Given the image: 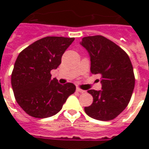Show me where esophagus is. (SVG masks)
<instances>
[{
	"mask_svg": "<svg viewBox=\"0 0 149 149\" xmlns=\"http://www.w3.org/2000/svg\"><path fill=\"white\" fill-rule=\"evenodd\" d=\"M77 91L78 93H85V91L82 90L80 88H77Z\"/></svg>",
	"mask_w": 149,
	"mask_h": 149,
	"instance_id": "1",
	"label": "esophagus"
}]
</instances>
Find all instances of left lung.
Wrapping results in <instances>:
<instances>
[{
    "mask_svg": "<svg viewBox=\"0 0 149 149\" xmlns=\"http://www.w3.org/2000/svg\"><path fill=\"white\" fill-rule=\"evenodd\" d=\"M81 45L90 56L91 72L101 76L102 84V90L88 91L93 102L84 111L96 120H113L128 106L134 89L135 76L129 56L100 35L84 37Z\"/></svg>",
    "mask_w": 149,
    "mask_h": 149,
    "instance_id": "1",
    "label": "left lung"
}]
</instances>
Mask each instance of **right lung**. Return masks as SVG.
<instances>
[{
	"label": "right lung",
	"mask_w": 149,
	"mask_h": 149,
	"mask_svg": "<svg viewBox=\"0 0 149 149\" xmlns=\"http://www.w3.org/2000/svg\"><path fill=\"white\" fill-rule=\"evenodd\" d=\"M73 37H46L22 50L15 62L11 84L15 99L22 109L35 118H46L60 112L76 86L61 84L50 72L61 63L62 55Z\"/></svg>",
	"instance_id": "obj_1"
}]
</instances>
